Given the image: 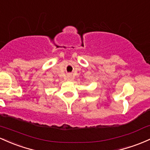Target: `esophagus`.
I'll return each mask as SVG.
<instances>
[{
  "label": "esophagus",
  "instance_id": "1",
  "mask_svg": "<svg viewBox=\"0 0 150 150\" xmlns=\"http://www.w3.org/2000/svg\"><path fill=\"white\" fill-rule=\"evenodd\" d=\"M68 80H70V77L68 76Z\"/></svg>",
  "mask_w": 150,
  "mask_h": 150
}]
</instances>
